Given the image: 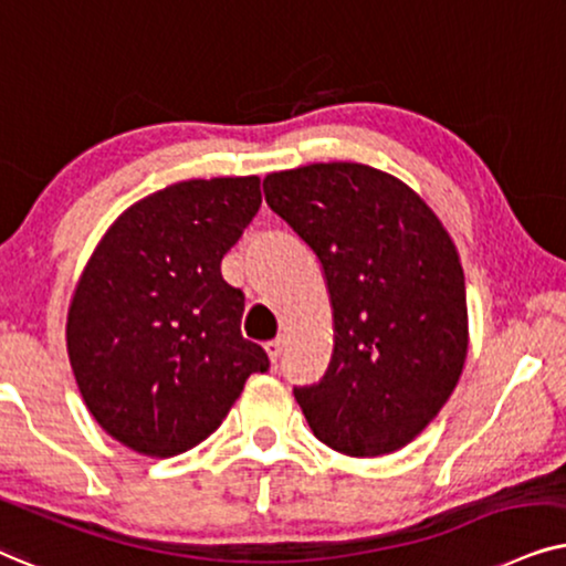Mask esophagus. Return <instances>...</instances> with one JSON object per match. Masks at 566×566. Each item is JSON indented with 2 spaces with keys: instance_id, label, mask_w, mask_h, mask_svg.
I'll list each match as a JSON object with an SVG mask.
<instances>
[{
  "instance_id": "esophagus-1",
  "label": "esophagus",
  "mask_w": 566,
  "mask_h": 566,
  "mask_svg": "<svg viewBox=\"0 0 566 566\" xmlns=\"http://www.w3.org/2000/svg\"><path fill=\"white\" fill-rule=\"evenodd\" d=\"M282 349H284V338H274V342L266 344V354H269V359L274 361V365H276V359L282 357Z\"/></svg>"
}]
</instances>
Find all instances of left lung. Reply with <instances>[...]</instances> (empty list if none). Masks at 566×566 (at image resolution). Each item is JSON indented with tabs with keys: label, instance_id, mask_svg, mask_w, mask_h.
Segmentation results:
<instances>
[{
	"label": "left lung",
	"instance_id": "obj_1",
	"mask_svg": "<svg viewBox=\"0 0 566 566\" xmlns=\"http://www.w3.org/2000/svg\"><path fill=\"white\" fill-rule=\"evenodd\" d=\"M263 193L318 255L334 311L328 370L295 388L313 434L352 458L409 446L455 390L469 352L453 238L413 188L370 165L269 172Z\"/></svg>",
	"mask_w": 566,
	"mask_h": 566
}]
</instances>
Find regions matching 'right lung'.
Returning a JSON list of instances; mask_svg holds the SVG:
<instances>
[{
	"label": "right lung",
	"instance_id": "1",
	"mask_svg": "<svg viewBox=\"0 0 566 566\" xmlns=\"http://www.w3.org/2000/svg\"><path fill=\"white\" fill-rule=\"evenodd\" d=\"M261 207L259 176L180 180L132 205L90 255L66 315L82 401L120 446L172 458L207 440L253 373L245 297L220 263Z\"/></svg>",
	"mask_w": 566,
	"mask_h": 566
}]
</instances>
